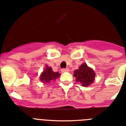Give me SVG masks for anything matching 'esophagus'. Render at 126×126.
I'll return each mask as SVG.
<instances>
[{
  "instance_id": "34e87169",
  "label": "esophagus",
  "mask_w": 126,
  "mask_h": 126,
  "mask_svg": "<svg viewBox=\"0 0 126 126\" xmlns=\"http://www.w3.org/2000/svg\"><path fill=\"white\" fill-rule=\"evenodd\" d=\"M69 71V69L68 68H62L61 69V72H66Z\"/></svg>"
}]
</instances>
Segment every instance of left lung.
<instances>
[{
    "instance_id": "obj_1",
    "label": "left lung",
    "mask_w": 126,
    "mask_h": 126,
    "mask_svg": "<svg viewBox=\"0 0 126 126\" xmlns=\"http://www.w3.org/2000/svg\"><path fill=\"white\" fill-rule=\"evenodd\" d=\"M74 76L76 77L77 82H80L82 86H89L93 83L95 77V73L92 68H89L85 63H83L79 69L74 72Z\"/></svg>"
}]
</instances>
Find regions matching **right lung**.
I'll use <instances>...</instances> for the list:
<instances>
[{"mask_svg":"<svg viewBox=\"0 0 126 126\" xmlns=\"http://www.w3.org/2000/svg\"><path fill=\"white\" fill-rule=\"evenodd\" d=\"M60 75L59 72H54L50 67L47 66L40 76V79L42 82L50 83L57 79Z\"/></svg>","mask_w":126,"mask_h":126,"instance_id":"add662e5","label":"right lung"}]
</instances>
